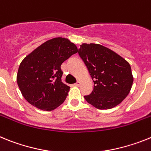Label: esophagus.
Segmentation results:
<instances>
[{"mask_svg":"<svg viewBox=\"0 0 151 151\" xmlns=\"http://www.w3.org/2000/svg\"><path fill=\"white\" fill-rule=\"evenodd\" d=\"M81 81H77V83H75V86H80V85H81Z\"/></svg>","mask_w":151,"mask_h":151,"instance_id":"esophagus-1","label":"esophagus"}]
</instances>
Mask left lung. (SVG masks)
<instances>
[{"instance_id": "obj_1", "label": "left lung", "mask_w": 151, "mask_h": 151, "mask_svg": "<svg viewBox=\"0 0 151 151\" xmlns=\"http://www.w3.org/2000/svg\"><path fill=\"white\" fill-rule=\"evenodd\" d=\"M93 81V90L84 96L87 103L99 109H109L128 95L133 76L129 63L115 52L99 44L83 43L78 49Z\"/></svg>"}]
</instances>
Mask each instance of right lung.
<instances>
[{"label": "right lung", "instance_id": "obj_1", "mask_svg": "<svg viewBox=\"0 0 151 151\" xmlns=\"http://www.w3.org/2000/svg\"><path fill=\"white\" fill-rule=\"evenodd\" d=\"M77 52L74 43L58 37L46 41L25 58L19 65L17 81L27 102L45 111L62 104L70 87L61 81V65Z\"/></svg>", "mask_w": 151, "mask_h": 151}]
</instances>
